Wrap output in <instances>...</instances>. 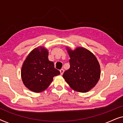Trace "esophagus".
Masks as SVG:
<instances>
[{
	"label": "esophagus",
	"instance_id": "esophagus-1",
	"mask_svg": "<svg viewBox=\"0 0 123 123\" xmlns=\"http://www.w3.org/2000/svg\"><path fill=\"white\" fill-rule=\"evenodd\" d=\"M64 70L63 69H61L60 70V74H61L62 75H63V74L64 73Z\"/></svg>",
	"mask_w": 123,
	"mask_h": 123
}]
</instances>
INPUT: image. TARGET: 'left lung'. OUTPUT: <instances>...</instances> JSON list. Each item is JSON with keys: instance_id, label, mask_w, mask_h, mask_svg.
<instances>
[{"instance_id": "left-lung-1", "label": "left lung", "mask_w": 123, "mask_h": 123, "mask_svg": "<svg viewBox=\"0 0 123 123\" xmlns=\"http://www.w3.org/2000/svg\"><path fill=\"white\" fill-rule=\"evenodd\" d=\"M70 68L63 77L70 87L80 92H87L95 86L100 77V67L95 55L89 50L78 48L68 50Z\"/></svg>"}]
</instances>
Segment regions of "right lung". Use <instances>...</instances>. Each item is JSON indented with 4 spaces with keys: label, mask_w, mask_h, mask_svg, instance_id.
Listing matches in <instances>:
<instances>
[{
    "label": "right lung",
    "mask_w": 123,
    "mask_h": 123,
    "mask_svg": "<svg viewBox=\"0 0 123 123\" xmlns=\"http://www.w3.org/2000/svg\"><path fill=\"white\" fill-rule=\"evenodd\" d=\"M53 62L49 60L48 51L40 47L33 50L23 63L21 77L25 86L35 92H41L49 86L53 77L60 74Z\"/></svg>",
    "instance_id": "1"
}]
</instances>
